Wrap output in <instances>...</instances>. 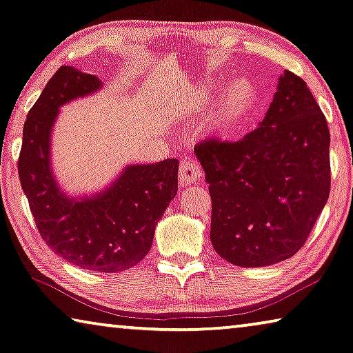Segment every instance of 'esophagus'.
Masks as SVG:
<instances>
[{
	"label": "esophagus",
	"instance_id": "esophagus-1",
	"mask_svg": "<svg viewBox=\"0 0 353 353\" xmlns=\"http://www.w3.org/2000/svg\"><path fill=\"white\" fill-rule=\"evenodd\" d=\"M179 177H181V182L185 183V185H192V183H196L201 177H203V170L199 168V163L193 159H185L182 160L181 168H179Z\"/></svg>",
	"mask_w": 353,
	"mask_h": 353
}]
</instances>
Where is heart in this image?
<instances>
[{"mask_svg": "<svg viewBox=\"0 0 353 353\" xmlns=\"http://www.w3.org/2000/svg\"><path fill=\"white\" fill-rule=\"evenodd\" d=\"M216 91V86L205 85L198 94L201 102H209ZM257 100V89L247 78H239L228 88L215 116L212 117L209 125L210 130L221 137H232L242 127L253 113Z\"/></svg>", "mask_w": 353, "mask_h": 353, "instance_id": "b5f03b06", "label": "heart"}]
</instances>
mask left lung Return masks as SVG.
Segmentation results:
<instances>
[{"label":"left lung","instance_id":"left-lung-1","mask_svg":"<svg viewBox=\"0 0 353 353\" xmlns=\"http://www.w3.org/2000/svg\"><path fill=\"white\" fill-rule=\"evenodd\" d=\"M212 198L210 240L223 259L264 267L303 247L330 194V130L306 83L279 77L264 121L239 141L194 146Z\"/></svg>","mask_w":353,"mask_h":353}]
</instances>
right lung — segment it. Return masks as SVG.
Instances as JSON below:
<instances>
[{
	"label": "right lung",
	"instance_id": "right-lung-1",
	"mask_svg": "<svg viewBox=\"0 0 353 353\" xmlns=\"http://www.w3.org/2000/svg\"><path fill=\"white\" fill-rule=\"evenodd\" d=\"M100 88L97 77L72 65L56 70L26 116L19 176L43 242L85 270L114 273L149 253L157 223L177 193L179 160L128 166L105 192L67 198L50 165V133L61 105Z\"/></svg>",
	"mask_w": 353,
	"mask_h": 353
}]
</instances>
